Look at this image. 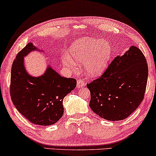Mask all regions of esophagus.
I'll use <instances>...</instances> for the list:
<instances>
[{
    "label": "esophagus",
    "instance_id": "esophagus-1",
    "mask_svg": "<svg viewBox=\"0 0 156 156\" xmlns=\"http://www.w3.org/2000/svg\"><path fill=\"white\" fill-rule=\"evenodd\" d=\"M85 85V83L82 80H78L77 82H76V87L77 88H82Z\"/></svg>",
    "mask_w": 156,
    "mask_h": 156
}]
</instances>
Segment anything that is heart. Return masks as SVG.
<instances>
[{"label": "heart", "instance_id": "obj_1", "mask_svg": "<svg viewBox=\"0 0 156 156\" xmlns=\"http://www.w3.org/2000/svg\"><path fill=\"white\" fill-rule=\"evenodd\" d=\"M112 54V48L107 42L85 37L72 44L70 57L63 55L62 61L71 69H76L77 64H85L87 75L97 76L106 69Z\"/></svg>", "mask_w": 156, "mask_h": 156}]
</instances>
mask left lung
I'll return each mask as SVG.
<instances>
[{
	"mask_svg": "<svg viewBox=\"0 0 156 156\" xmlns=\"http://www.w3.org/2000/svg\"><path fill=\"white\" fill-rule=\"evenodd\" d=\"M148 68L141 50L131 46L117 56L105 72L87 84L91 93L89 106L108 121H121L129 116L144 100Z\"/></svg>",
	"mask_w": 156,
	"mask_h": 156,
	"instance_id": "left-lung-1",
	"label": "left lung"
}]
</instances>
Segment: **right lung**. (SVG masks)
Listing matches in <instances>:
<instances>
[{
	"label": "right lung",
	"mask_w": 156,
	"mask_h": 156,
	"mask_svg": "<svg viewBox=\"0 0 156 156\" xmlns=\"http://www.w3.org/2000/svg\"><path fill=\"white\" fill-rule=\"evenodd\" d=\"M36 48L29 42L18 52L12 65L10 94L19 112L34 124L52 125L64 113L63 99L76 86L74 78L63 77L50 66L39 77L30 76L23 59Z\"/></svg>",
	"instance_id": "add662e5"
}]
</instances>
